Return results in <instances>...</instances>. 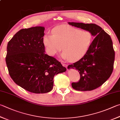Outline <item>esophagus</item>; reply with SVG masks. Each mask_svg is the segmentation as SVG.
Returning a JSON list of instances; mask_svg holds the SVG:
<instances>
[{
	"label": "esophagus",
	"mask_w": 120,
	"mask_h": 120,
	"mask_svg": "<svg viewBox=\"0 0 120 120\" xmlns=\"http://www.w3.org/2000/svg\"><path fill=\"white\" fill-rule=\"evenodd\" d=\"M61 64H62V66H64V67H65L66 68H67V67H68V65H67V64H65V63H64V62H62V63H61Z\"/></svg>",
	"instance_id": "esophagus-1"
}]
</instances>
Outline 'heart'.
Masks as SVG:
<instances>
[{
    "mask_svg": "<svg viewBox=\"0 0 120 120\" xmlns=\"http://www.w3.org/2000/svg\"><path fill=\"white\" fill-rule=\"evenodd\" d=\"M52 33L45 34L42 38L47 53L54 56L62 48L61 57L71 62L77 61L83 57L93 41V34L90 31L67 25L56 27Z\"/></svg>",
    "mask_w": 120,
    "mask_h": 120,
    "instance_id": "b5f03b06",
    "label": "heart"
}]
</instances>
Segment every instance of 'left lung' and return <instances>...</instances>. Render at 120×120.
<instances>
[{"mask_svg": "<svg viewBox=\"0 0 120 120\" xmlns=\"http://www.w3.org/2000/svg\"><path fill=\"white\" fill-rule=\"evenodd\" d=\"M69 25L88 30L95 38L88 52L77 62L68 68H75L79 72L80 79L72 83L78 91H91L101 86L111 75L115 59L112 39L100 26L94 23L68 22Z\"/></svg>", "mask_w": 120, "mask_h": 120, "instance_id": "8db88e82", "label": "left lung"}]
</instances>
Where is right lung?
Here are the masks:
<instances>
[{
  "label": "right lung",
  "mask_w": 120,
  "mask_h": 120,
  "mask_svg": "<svg viewBox=\"0 0 120 120\" xmlns=\"http://www.w3.org/2000/svg\"><path fill=\"white\" fill-rule=\"evenodd\" d=\"M44 31L43 27L21 29L7 47L6 62L10 77L17 85L34 93L51 91L54 76L67 70L56 58L45 53Z\"/></svg>",
  "instance_id": "add662e5"
}]
</instances>
